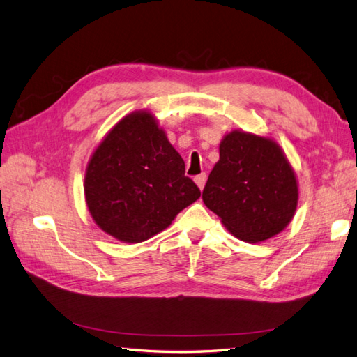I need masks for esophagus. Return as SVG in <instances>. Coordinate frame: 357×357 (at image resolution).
<instances>
[{
    "mask_svg": "<svg viewBox=\"0 0 357 357\" xmlns=\"http://www.w3.org/2000/svg\"><path fill=\"white\" fill-rule=\"evenodd\" d=\"M194 181L197 183V186H199L200 189H203V188H204V183H206V174L203 172V174H200V176H197V177L194 178Z\"/></svg>",
    "mask_w": 357,
    "mask_h": 357,
    "instance_id": "34e87169",
    "label": "esophagus"
}]
</instances>
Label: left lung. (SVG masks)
Listing matches in <instances>:
<instances>
[{"instance_id":"8db88e82","label":"left lung","mask_w":357,"mask_h":357,"mask_svg":"<svg viewBox=\"0 0 357 357\" xmlns=\"http://www.w3.org/2000/svg\"><path fill=\"white\" fill-rule=\"evenodd\" d=\"M298 181L271 137L234 130L220 144V160L203 202L236 238L261 243L287 227L298 206Z\"/></svg>"}]
</instances>
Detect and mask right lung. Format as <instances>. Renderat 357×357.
Instances as JSON below:
<instances>
[{"label":"right lung","instance_id":"right-lung-1","mask_svg":"<svg viewBox=\"0 0 357 357\" xmlns=\"http://www.w3.org/2000/svg\"><path fill=\"white\" fill-rule=\"evenodd\" d=\"M84 191L94 223L123 243H142L165 231L202 195L146 109L121 119L94 149Z\"/></svg>","mask_w":357,"mask_h":357}]
</instances>
